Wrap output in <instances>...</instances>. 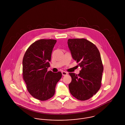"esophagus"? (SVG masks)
I'll return each mask as SVG.
<instances>
[{"mask_svg": "<svg viewBox=\"0 0 125 125\" xmlns=\"http://www.w3.org/2000/svg\"><path fill=\"white\" fill-rule=\"evenodd\" d=\"M62 74L63 76H65V75H66L67 74V73L65 71L62 72Z\"/></svg>", "mask_w": 125, "mask_h": 125, "instance_id": "1", "label": "esophagus"}]
</instances>
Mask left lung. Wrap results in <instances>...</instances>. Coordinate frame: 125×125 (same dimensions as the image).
<instances>
[{
	"label": "left lung",
	"instance_id": "left-lung-1",
	"mask_svg": "<svg viewBox=\"0 0 125 125\" xmlns=\"http://www.w3.org/2000/svg\"><path fill=\"white\" fill-rule=\"evenodd\" d=\"M67 44L73 59L82 68L77 75L69 73L72 81L69 89L78 100H88L101 87L104 68L100 54L95 44L84 38L69 39Z\"/></svg>",
	"mask_w": 125,
	"mask_h": 125
}]
</instances>
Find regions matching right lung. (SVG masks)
<instances>
[{"label": "right lung", "instance_id": "right-lung-1", "mask_svg": "<svg viewBox=\"0 0 125 125\" xmlns=\"http://www.w3.org/2000/svg\"><path fill=\"white\" fill-rule=\"evenodd\" d=\"M57 40L40 39L26 51L22 61L23 77L31 95L45 101L52 97L57 83L62 77L60 72L47 71L49 62Z\"/></svg>", "mask_w": 125, "mask_h": 125}]
</instances>
